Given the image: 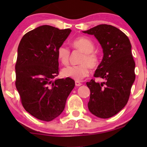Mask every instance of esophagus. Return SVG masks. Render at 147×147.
<instances>
[{"label":"esophagus","instance_id":"34e87169","mask_svg":"<svg viewBox=\"0 0 147 147\" xmlns=\"http://www.w3.org/2000/svg\"><path fill=\"white\" fill-rule=\"evenodd\" d=\"M75 84H76V86H80L82 85V84L81 83V82H78V81H76Z\"/></svg>","mask_w":147,"mask_h":147}]
</instances>
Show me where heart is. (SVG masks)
Returning <instances> with one entry per match:
<instances>
[{
  "label": "heart",
  "mask_w": 147,
  "mask_h": 147,
  "mask_svg": "<svg viewBox=\"0 0 147 147\" xmlns=\"http://www.w3.org/2000/svg\"><path fill=\"white\" fill-rule=\"evenodd\" d=\"M72 46L75 49H79L84 53L80 63L78 65L67 66L62 69V74L66 78H70L76 81H81L84 78L89 75L90 69L98 66V57L94 50V44L89 38L86 37H80L76 38L72 42ZM70 51L65 45L59 46L57 50V55L59 61L63 65H67L69 62Z\"/></svg>",
  "instance_id": "1"
}]
</instances>
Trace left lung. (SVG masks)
<instances>
[{
    "instance_id": "left-lung-1",
    "label": "left lung",
    "mask_w": 147,
    "mask_h": 147,
    "mask_svg": "<svg viewBox=\"0 0 147 147\" xmlns=\"http://www.w3.org/2000/svg\"><path fill=\"white\" fill-rule=\"evenodd\" d=\"M82 32L97 39L104 54L94 76L105 82L91 80L86 83L90 90L88 109L97 117L110 118L127 104L135 80L132 45L123 32L110 25H99Z\"/></svg>"
}]
</instances>
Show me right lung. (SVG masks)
Here are the masks:
<instances>
[{
	"label": "right lung",
	"instance_id": "1",
	"mask_svg": "<svg viewBox=\"0 0 147 147\" xmlns=\"http://www.w3.org/2000/svg\"><path fill=\"white\" fill-rule=\"evenodd\" d=\"M71 31L42 25L26 33L19 43L16 88L24 108L37 119L49 122L59 116L75 86L69 78L53 80L59 74L57 50Z\"/></svg>",
	"mask_w": 147,
	"mask_h": 147
}]
</instances>
